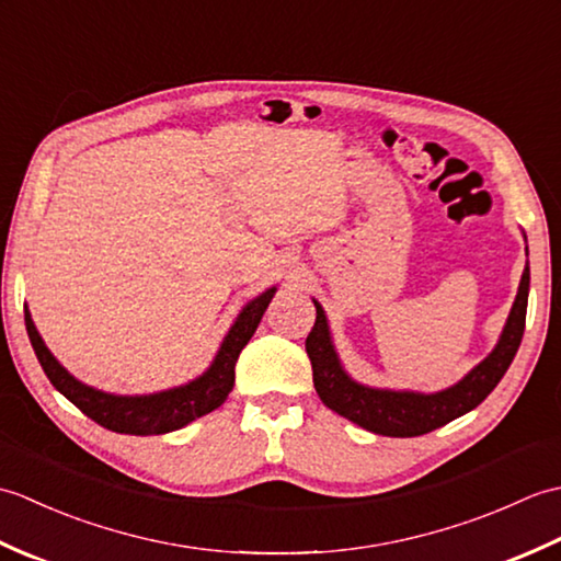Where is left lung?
<instances>
[{"mask_svg": "<svg viewBox=\"0 0 561 561\" xmlns=\"http://www.w3.org/2000/svg\"><path fill=\"white\" fill-rule=\"evenodd\" d=\"M528 287L530 270L526 267L520 277L518 296L506 320L504 335L499 340L496 350L486 359L474 366L458 386L434 396L422 392H392V390H374L354 383L342 371L337 354L332 350L328 320L323 308L316 304V325L306 337V352L313 366V386L325 408L342 414L344 420L364 426L366 432L380 436H422L434 432L456 420V416L470 412L490 396L499 380L506 374V368L514 362L520 347L523 330H526V308H528Z\"/></svg>", "mask_w": 561, "mask_h": 561, "instance_id": "8db88e82", "label": "left lung"}]
</instances>
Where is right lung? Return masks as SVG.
I'll use <instances>...</instances> for the list:
<instances>
[{
  "label": "right lung",
  "mask_w": 561,
  "mask_h": 561,
  "mask_svg": "<svg viewBox=\"0 0 561 561\" xmlns=\"http://www.w3.org/2000/svg\"><path fill=\"white\" fill-rule=\"evenodd\" d=\"M274 289H267L255 301H250L243 313L238 316L233 328L226 335L217 359L209 366L205 376H199L193 383L183 388H173L165 392H157V396H141V398H121L108 396V392L93 390L89 386L79 383L77 378H71L62 366L57 364L55 356L47 352L45 342L41 340L38 330H35L31 313L26 308V330L33 344V352L38 356L45 376L50 378V383L62 392V396L77 404V408L93 420L96 424L111 428L117 434H135V436H151V434H169L190 424L202 414H209L217 410L219 404L229 396L236 378V362L238 354L253 337V332L260 323L262 313L267 311L272 301Z\"/></svg>",
  "instance_id": "right-lung-1"
}]
</instances>
